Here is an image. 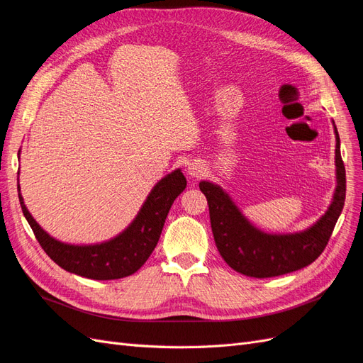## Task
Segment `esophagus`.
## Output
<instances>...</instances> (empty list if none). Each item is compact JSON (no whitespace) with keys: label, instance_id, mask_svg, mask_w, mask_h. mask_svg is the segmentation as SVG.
<instances>
[{"label":"esophagus","instance_id":"obj_1","mask_svg":"<svg viewBox=\"0 0 363 363\" xmlns=\"http://www.w3.org/2000/svg\"><path fill=\"white\" fill-rule=\"evenodd\" d=\"M188 172H189L191 177H201V175L204 174L203 163H200V162H192V163H189Z\"/></svg>","mask_w":363,"mask_h":363}]
</instances>
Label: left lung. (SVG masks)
<instances>
[{
	"mask_svg": "<svg viewBox=\"0 0 363 363\" xmlns=\"http://www.w3.org/2000/svg\"><path fill=\"white\" fill-rule=\"evenodd\" d=\"M335 135L336 189L333 201L327 212L303 232L289 235L262 232L242 215L221 186L200 182V189L208 204L216 248L230 268L248 277L267 279L301 269L320 257L345 201V167L340 157V140L336 125Z\"/></svg>",
	"mask_w": 363,
	"mask_h": 363,
	"instance_id": "8db88e82",
	"label": "left lung"
}]
</instances>
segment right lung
I'll list each match as a JSON object with an SVG mask.
<instances>
[{"instance_id":"obj_1","label":"right lung","mask_w":363,"mask_h":363,"mask_svg":"<svg viewBox=\"0 0 363 363\" xmlns=\"http://www.w3.org/2000/svg\"><path fill=\"white\" fill-rule=\"evenodd\" d=\"M184 188L186 177L180 169L164 175L151 189L133 223L123 233L94 245H72L54 239L31 216L21 194L19 203L38 242L60 268L92 280H115L131 276L147 262L159 242L174 200Z\"/></svg>"}]
</instances>
